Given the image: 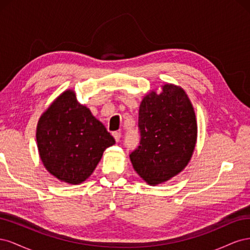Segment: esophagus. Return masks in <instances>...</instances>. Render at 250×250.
<instances>
[{"instance_id":"obj_1","label":"esophagus","mask_w":250,"mask_h":250,"mask_svg":"<svg viewBox=\"0 0 250 250\" xmlns=\"http://www.w3.org/2000/svg\"><path fill=\"white\" fill-rule=\"evenodd\" d=\"M112 135H113V138H115L116 142H120V140H121V132L115 131V132H112Z\"/></svg>"}]
</instances>
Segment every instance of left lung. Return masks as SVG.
<instances>
[{"label":"left lung","instance_id":"8db88e82","mask_svg":"<svg viewBox=\"0 0 250 250\" xmlns=\"http://www.w3.org/2000/svg\"><path fill=\"white\" fill-rule=\"evenodd\" d=\"M140 145L129 157L133 169L151 186L165 183L185 169L197 140L193 105L185 90L165 84L160 95L144 97L139 110Z\"/></svg>","mask_w":250,"mask_h":250}]
</instances>
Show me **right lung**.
I'll use <instances>...</instances> for the list:
<instances>
[{
	"mask_svg": "<svg viewBox=\"0 0 250 250\" xmlns=\"http://www.w3.org/2000/svg\"><path fill=\"white\" fill-rule=\"evenodd\" d=\"M37 148L46 169L70 185L83 183L96 169L104 150L116 143L71 89L53 101L40 118Z\"/></svg>",
	"mask_w": 250,
	"mask_h": 250,
	"instance_id": "obj_1",
	"label": "right lung"
}]
</instances>
